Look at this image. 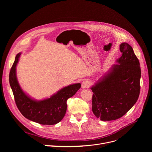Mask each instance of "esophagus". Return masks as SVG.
<instances>
[{
    "label": "esophagus",
    "mask_w": 152,
    "mask_h": 152,
    "mask_svg": "<svg viewBox=\"0 0 152 152\" xmlns=\"http://www.w3.org/2000/svg\"><path fill=\"white\" fill-rule=\"evenodd\" d=\"M90 86V83L88 80H83L82 83V88H87Z\"/></svg>",
    "instance_id": "1"
}]
</instances>
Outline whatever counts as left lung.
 I'll return each mask as SVG.
<instances>
[{
	"mask_svg": "<svg viewBox=\"0 0 152 152\" xmlns=\"http://www.w3.org/2000/svg\"><path fill=\"white\" fill-rule=\"evenodd\" d=\"M122 56L110 72L92 86V110L102 121L117 120L137 102L140 93L141 68L132 48L127 42L120 46Z\"/></svg>",
	"mask_w": 152,
	"mask_h": 152,
	"instance_id": "left-lung-1",
	"label": "left lung"
}]
</instances>
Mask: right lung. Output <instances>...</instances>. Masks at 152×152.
<instances>
[{
    "label": "right lung",
    "mask_w": 152,
    "mask_h": 152,
    "mask_svg": "<svg viewBox=\"0 0 152 152\" xmlns=\"http://www.w3.org/2000/svg\"><path fill=\"white\" fill-rule=\"evenodd\" d=\"M21 53L15 56L9 76L15 104L25 118L41 124H55L64 118L67 111V100L80 89L81 84L66 86L49 99L36 101L28 96L20 88L16 77V66Z\"/></svg>",
    "instance_id": "add662e5"
}]
</instances>
